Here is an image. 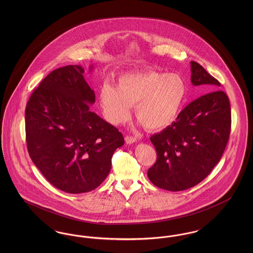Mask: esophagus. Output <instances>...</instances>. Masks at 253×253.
<instances>
[{"label": "esophagus", "instance_id": "34e87169", "mask_svg": "<svg viewBox=\"0 0 253 253\" xmlns=\"http://www.w3.org/2000/svg\"><path fill=\"white\" fill-rule=\"evenodd\" d=\"M125 141H126V143H127V144H132V143L136 142V141H137V139H136L135 137H133V136L127 135V136L125 137Z\"/></svg>", "mask_w": 253, "mask_h": 253}]
</instances>
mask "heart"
Segmentation results:
<instances>
[{
    "label": "heart",
    "mask_w": 253,
    "mask_h": 253,
    "mask_svg": "<svg viewBox=\"0 0 253 253\" xmlns=\"http://www.w3.org/2000/svg\"><path fill=\"white\" fill-rule=\"evenodd\" d=\"M187 95V84L175 73L145 70L128 73L118 86L104 83L99 104L106 121L119 125L128 121L131 106L139 123L150 131L161 130L176 120Z\"/></svg>",
    "instance_id": "1"
}]
</instances>
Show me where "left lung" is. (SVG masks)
<instances>
[{
    "label": "left lung",
    "mask_w": 253,
    "mask_h": 253,
    "mask_svg": "<svg viewBox=\"0 0 253 253\" xmlns=\"http://www.w3.org/2000/svg\"><path fill=\"white\" fill-rule=\"evenodd\" d=\"M191 82L208 91L179 113L176 121L151 136L157 162L148 177L160 189L184 191L205 179L219 162L229 140L231 124L228 96L219 82L197 62L191 61Z\"/></svg>",
    "instance_id": "obj_1"
}]
</instances>
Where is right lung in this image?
<instances>
[{
	"label": "right lung",
	"mask_w": 253,
	"mask_h": 253,
	"mask_svg": "<svg viewBox=\"0 0 253 253\" xmlns=\"http://www.w3.org/2000/svg\"><path fill=\"white\" fill-rule=\"evenodd\" d=\"M84 73L81 65L54 70L25 108L33 163L54 187L75 194L91 192L105 180L115 151L124 144L122 133L90 110L96 96Z\"/></svg>",
	"instance_id": "obj_1"
}]
</instances>
